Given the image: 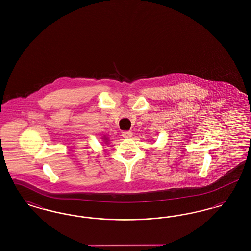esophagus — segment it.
<instances>
[{
	"label": "esophagus",
	"mask_w": 251,
	"mask_h": 251,
	"mask_svg": "<svg viewBox=\"0 0 251 251\" xmlns=\"http://www.w3.org/2000/svg\"><path fill=\"white\" fill-rule=\"evenodd\" d=\"M122 136L124 138H131V136H132V132L129 131H122Z\"/></svg>",
	"instance_id": "1"
}]
</instances>
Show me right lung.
Masks as SVG:
<instances>
[{"label":"right lung","mask_w":251,"mask_h":251,"mask_svg":"<svg viewBox=\"0 0 251 251\" xmlns=\"http://www.w3.org/2000/svg\"><path fill=\"white\" fill-rule=\"evenodd\" d=\"M106 142H107V141H106Z\"/></svg>","instance_id":"right-lung-1"}]
</instances>
